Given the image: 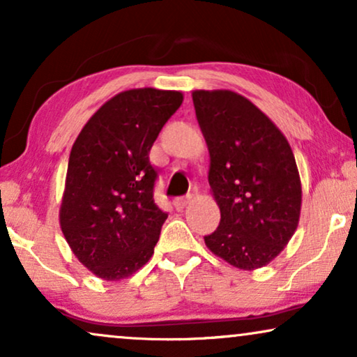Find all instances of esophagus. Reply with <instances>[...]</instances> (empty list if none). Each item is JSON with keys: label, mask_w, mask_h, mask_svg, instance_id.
Here are the masks:
<instances>
[{"label": "esophagus", "mask_w": 357, "mask_h": 357, "mask_svg": "<svg viewBox=\"0 0 357 357\" xmlns=\"http://www.w3.org/2000/svg\"><path fill=\"white\" fill-rule=\"evenodd\" d=\"M190 199H192V195H187V197H178L174 199V206L177 211H182V209L187 206V204L190 203Z\"/></svg>", "instance_id": "1"}]
</instances>
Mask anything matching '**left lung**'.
Instances as JSON below:
<instances>
[{
  "instance_id": "8db88e82",
  "label": "left lung",
  "mask_w": 357,
  "mask_h": 357,
  "mask_svg": "<svg viewBox=\"0 0 357 357\" xmlns=\"http://www.w3.org/2000/svg\"><path fill=\"white\" fill-rule=\"evenodd\" d=\"M192 96L211 158L208 180L221 209L204 243L241 270L265 266L299 224L302 188L291 146L245 97L232 91Z\"/></svg>"
}]
</instances>
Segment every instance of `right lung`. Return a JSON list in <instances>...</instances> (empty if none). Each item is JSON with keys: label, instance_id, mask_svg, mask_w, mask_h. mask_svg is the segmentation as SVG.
Returning <instances> with one entry per match:
<instances>
[{"label": "right lung", "instance_id": "1", "mask_svg": "<svg viewBox=\"0 0 357 357\" xmlns=\"http://www.w3.org/2000/svg\"><path fill=\"white\" fill-rule=\"evenodd\" d=\"M177 91H125L84 125L68 160L60 209L63 236L87 270L105 281L146 265L167 219L154 202L149 151L180 105Z\"/></svg>", "mask_w": 357, "mask_h": 357}]
</instances>
